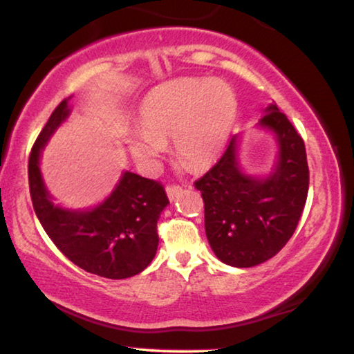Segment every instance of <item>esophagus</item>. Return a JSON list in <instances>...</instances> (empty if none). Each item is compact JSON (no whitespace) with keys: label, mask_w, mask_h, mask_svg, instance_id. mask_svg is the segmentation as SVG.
I'll use <instances>...</instances> for the list:
<instances>
[{"label":"esophagus","mask_w":354,"mask_h":354,"mask_svg":"<svg viewBox=\"0 0 354 354\" xmlns=\"http://www.w3.org/2000/svg\"><path fill=\"white\" fill-rule=\"evenodd\" d=\"M183 187L178 186V184H170V186H167V195L170 200H175L179 194H181Z\"/></svg>","instance_id":"1"}]
</instances>
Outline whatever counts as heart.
<instances>
[{"label": "heart", "instance_id": "heart-1", "mask_svg": "<svg viewBox=\"0 0 354 354\" xmlns=\"http://www.w3.org/2000/svg\"><path fill=\"white\" fill-rule=\"evenodd\" d=\"M236 115L230 86L209 79H178L146 95L140 129L127 136L130 154L145 168H154L173 136L178 159L200 168L213 162L229 140Z\"/></svg>", "mask_w": 354, "mask_h": 354}]
</instances>
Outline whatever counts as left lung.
Instances as JSON below:
<instances>
[{"mask_svg": "<svg viewBox=\"0 0 354 354\" xmlns=\"http://www.w3.org/2000/svg\"><path fill=\"white\" fill-rule=\"evenodd\" d=\"M259 127L275 133L278 160L266 178L250 176L239 165V136L221 159L194 183L205 203V232L219 261L254 267L272 259L297 227L308 194V163L302 136L286 114L270 104Z\"/></svg>", "mask_w": 354, "mask_h": 354, "instance_id": "obj_1", "label": "left lung"}]
</instances>
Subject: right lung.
I'll return each instance as SVG.
<instances>
[{"label":"right lung","mask_w":354,"mask_h":354,"mask_svg":"<svg viewBox=\"0 0 354 354\" xmlns=\"http://www.w3.org/2000/svg\"><path fill=\"white\" fill-rule=\"evenodd\" d=\"M70 98L54 109L31 147L28 183L35 213L54 245L82 270L109 279L138 275L159 246L157 221L170 203L165 189L154 179L124 171L109 197L92 209H65L52 203L39 157L57 127L70 115Z\"/></svg>","instance_id":"right-lung-1"}]
</instances>
